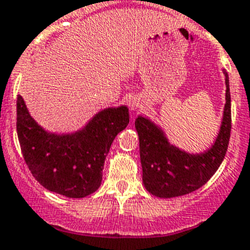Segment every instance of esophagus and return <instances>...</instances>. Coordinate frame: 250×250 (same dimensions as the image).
Instances as JSON below:
<instances>
[{
    "mask_svg": "<svg viewBox=\"0 0 250 250\" xmlns=\"http://www.w3.org/2000/svg\"><path fill=\"white\" fill-rule=\"evenodd\" d=\"M129 108L132 111H139V109L143 108V102L139 99H137V97H134V99H132L129 101Z\"/></svg>",
    "mask_w": 250,
    "mask_h": 250,
    "instance_id": "34e87169",
    "label": "esophagus"
}]
</instances>
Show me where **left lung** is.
<instances>
[{
  "label": "left lung",
  "instance_id": "left-lung-1",
  "mask_svg": "<svg viewBox=\"0 0 250 250\" xmlns=\"http://www.w3.org/2000/svg\"><path fill=\"white\" fill-rule=\"evenodd\" d=\"M226 76V104L216 141L204 153L191 154L170 144L164 130L143 116L136 120L143 184L151 195L163 199L190 193L204 186L222 164L229 143L230 92Z\"/></svg>",
  "mask_w": 250,
  "mask_h": 250
}]
</instances>
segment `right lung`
Listing matches in <instances>:
<instances>
[{"label":"right lung","instance_id":"obj_1","mask_svg":"<svg viewBox=\"0 0 250 250\" xmlns=\"http://www.w3.org/2000/svg\"><path fill=\"white\" fill-rule=\"evenodd\" d=\"M128 123L127 106L108 107L78 132L49 133L32 118L22 96L17 97V134L25 164L46 190L72 199L100 188L112 142Z\"/></svg>","mask_w":250,"mask_h":250}]
</instances>
